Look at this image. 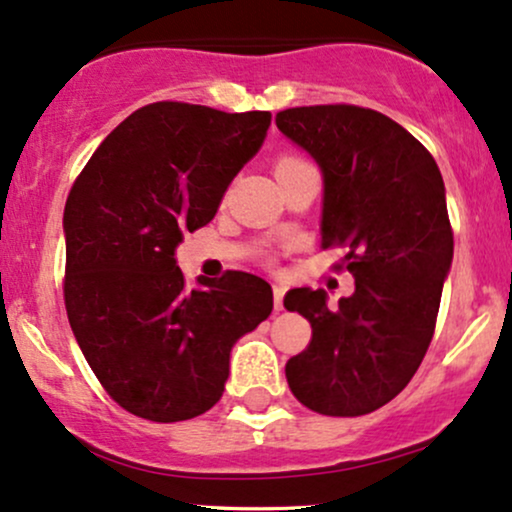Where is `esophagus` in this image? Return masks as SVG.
I'll list each match as a JSON object with an SVG mask.
<instances>
[{
	"label": "esophagus",
	"mask_w": 512,
	"mask_h": 512,
	"mask_svg": "<svg viewBox=\"0 0 512 512\" xmlns=\"http://www.w3.org/2000/svg\"><path fill=\"white\" fill-rule=\"evenodd\" d=\"M274 308L276 310H281V308H284V289H281V286H274Z\"/></svg>",
	"instance_id": "1"
}]
</instances>
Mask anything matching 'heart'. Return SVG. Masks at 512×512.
I'll return each mask as SVG.
<instances>
[{
	"label": "heart",
	"instance_id": "obj_1",
	"mask_svg": "<svg viewBox=\"0 0 512 512\" xmlns=\"http://www.w3.org/2000/svg\"><path fill=\"white\" fill-rule=\"evenodd\" d=\"M298 161H301V158H296V156H281L279 161H276V168L291 166V163H298Z\"/></svg>",
	"mask_w": 512,
	"mask_h": 512
}]
</instances>
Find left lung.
Masks as SVG:
<instances>
[{"label":"left lung","instance_id":"obj_1","mask_svg":"<svg viewBox=\"0 0 512 512\" xmlns=\"http://www.w3.org/2000/svg\"><path fill=\"white\" fill-rule=\"evenodd\" d=\"M276 127L315 158L325 178L322 250H344L356 291L327 308L322 289H291L286 310L313 337L286 363L293 397L325 416H361L407 387L436 330L452 262L443 175L419 139L358 105H305Z\"/></svg>","mask_w":512,"mask_h":512}]
</instances>
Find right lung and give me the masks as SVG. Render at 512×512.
<instances>
[{
	"instance_id": "obj_1",
	"label": "right lung",
	"mask_w": 512,
	"mask_h": 512,
	"mask_svg": "<svg viewBox=\"0 0 512 512\" xmlns=\"http://www.w3.org/2000/svg\"><path fill=\"white\" fill-rule=\"evenodd\" d=\"M267 110L223 113L161 101L122 120L64 207V308L103 390L142 419L173 424L219 402L231 349L272 313V286L228 269L187 289L182 233L214 219L267 137Z\"/></svg>"
}]
</instances>
